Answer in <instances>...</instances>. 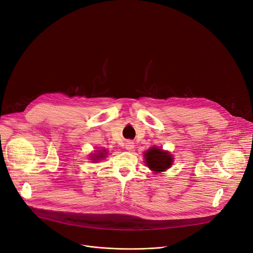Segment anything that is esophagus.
<instances>
[{
  "label": "esophagus",
  "mask_w": 253,
  "mask_h": 253,
  "mask_svg": "<svg viewBox=\"0 0 253 253\" xmlns=\"http://www.w3.org/2000/svg\"><path fill=\"white\" fill-rule=\"evenodd\" d=\"M125 148H126L127 150H132V149L134 148V143L131 142V141H127L126 144H125Z\"/></svg>",
  "instance_id": "obj_1"
}]
</instances>
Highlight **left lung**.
I'll use <instances>...</instances> for the list:
<instances>
[{
    "instance_id": "1",
    "label": "left lung",
    "mask_w": 253,
    "mask_h": 253,
    "mask_svg": "<svg viewBox=\"0 0 253 253\" xmlns=\"http://www.w3.org/2000/svg\"><path fill=\"white\" fill-rule=\"evenodd\" d=\"M145 163L148 168L156 172L165 171L169 168H170L172 164V158L169 153L163 151L157 147H152L151 149L145 152Z\"/></svg>"
}]
</instances>
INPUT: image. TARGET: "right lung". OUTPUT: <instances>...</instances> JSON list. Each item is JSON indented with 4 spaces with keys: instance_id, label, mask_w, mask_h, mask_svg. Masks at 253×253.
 Returning a JSON list of instances; mask_svg holds the SVG:
<instances>
[{
    "instance_id": "1",
    "label": "right lung",
    "mask_w": 253,
    "mask_h": 253,
    "mask_svg": "<svg viewBox=\"0 0 253 253\" xmlns=\"http://www.w3.org/2000/svg\"><path fill=\"white\" fill-rule=\"evenodd\" d=\"M105 151V150H104ZM102 157H104V153L103 152H100L99 154H97V155H95V157L93 156V158H94V160H99L100 158H102Z\"/></svg>"
}]
</instances>
